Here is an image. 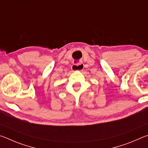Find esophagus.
<instances>
[{"instance_id": "obj_1", "label": "esophagus", "mask_w": 148, "mask_h": 148, "mask_svg": "<svg viewBox=\"0 0 148 148\" xmlns=\"http://www.w3.org/2000/svg\"><path fill=\"white\" fill-rule=\"evenodd\" d=\"M84 69V64L83 63H79L77 64H73L72 66V69L74 71H82Z\"/></svg>"}]
</instances>
